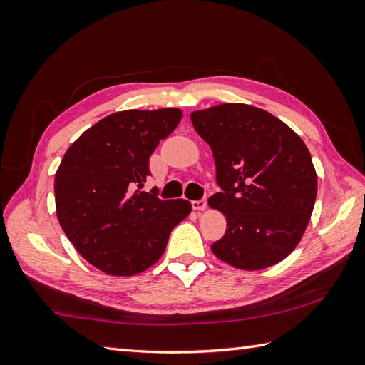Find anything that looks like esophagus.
Masks as SVG:
<instances>
[{
  "instance_id": "esophagus-1",
  "label": "esophagus",
  "mask_w": 365,
  "mask_h": 365,
  "mask_svg": "<svg viewBox=\"0 0 365 365\" xmlns=\"http://www.w3.org/2000/svg\"><path fill=\"white\" fill-rule=\"evenodd\" d=\"M191 207H192V210H196V212H202V210H205V208H207V199L192 200V202H191Z\"/></svg>"
}]
</instances>
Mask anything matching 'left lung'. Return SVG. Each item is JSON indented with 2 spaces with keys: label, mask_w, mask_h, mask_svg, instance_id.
<instances>
[{
  "label": "left lung",
  "mask_w": 365,
  "mask_h": 365,
  "mask_svg": "<svg viewBox=\"0 0 365 365\" xmlns=\"http://www.w3.org/2000/svg\"><path fill=\"white\" fill-rule=\"evenodd\" d=\"M191 122L210 145L221 188L208 204L227 220L213 254L240 269L276 265L297 247L314 210L317 173L306 144L273 114L245 103L195 111Z\"/></svg>",
  "instance_id": "obj_1"
}]
</instances>
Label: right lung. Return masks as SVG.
Returning a JSON list of instances; mask_svg holds the SVG:
<instances>
[{"mask_svg": "<svg viewBox=\"0 0 365 365\" xmlns=\"http://www.w3.org/2000/svg\"><path fill=\"white\" fill-rule=\"evenodd\" d=\"M182 119L177 108L106 115L68 147L54 177L61 227L91 265L111 276L152 267L170 232L191 213L185 199L139 191L149 158Z\"/></svg>", "mask_w": 365, "mask_h": 365, "instance_id": "right-lung-1", "label": "right lung"}]
</instances>
